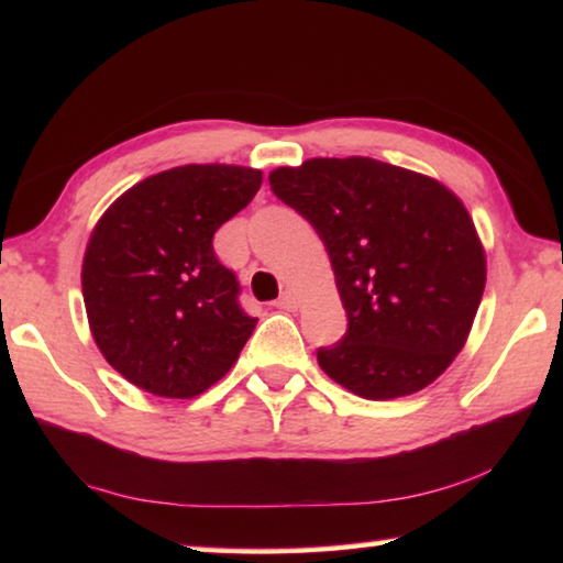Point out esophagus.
<instances>
[{"label": "esophagus", "instance_id": "34e87169", "mask_svg": "<svg viewBox=\"0 0 563 563\" xmlns=\"http://www.w3.org/2000/svg\"><path fill=\"white\" fill-rule=\"evenodd\" d=\"M275 308L278 310H298V298H295V292L285 290L278 300H275Z\"/></svg>", "mask_w": 563, "mask_h": 563}]
</instances>
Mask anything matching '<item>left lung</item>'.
Instances as JSON below:
<instances>
[{
    "label": "left lung",
    "instance_id": "obj_1",
    "mask_svg": "<svg viewBox=\"0 0 563 563\" xmlns=\"http://www.w3.org/2000/svg\"><path fill=\"white\" fill-rule=\"evenodd\" d=\"M268 180L316 228L335 271L347 332L318 350L325 375L365 399L434 383L464 347L487 283L460 198L430 176L365 156L310 158Z\"/></svg>",
    "mask_w": 563,
    "mask_h": 563
}]
</instances>
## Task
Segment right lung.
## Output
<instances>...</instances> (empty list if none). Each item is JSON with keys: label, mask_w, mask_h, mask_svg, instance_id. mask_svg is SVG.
<instances>
[{"label": "right lung", "mask_w": 563, "mask_h": 563, "mask_svg": "<svg viewBox=\"0 0 563 563\" xmlns=\"http://www.w3.org/2000/svg\"><path fill=\"white\" fill-rule=\"evenodd\" d=\"M263 174L188 164L129 188L91 231L81 292L109 365L156 397L190 399L241 355L258 318L216 258L213 235L253 201Z\"/></svg>", "instance_id": "1"}]
</instances>
